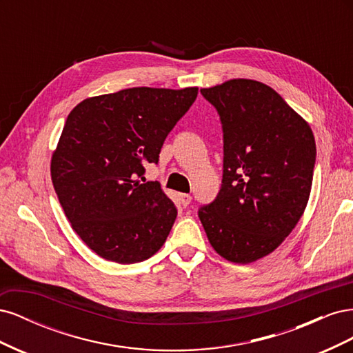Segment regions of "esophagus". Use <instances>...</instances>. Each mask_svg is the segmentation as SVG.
Listing matches in <instances>:
<instances>
[{"label": "esophagus", "instance_id": "34e87169", "mask_svg": "<svg viewBox=\"0 0 353 353\" xmlns=\"http://www.w3.org/2000/svg\"><path fill=\"white\" fill-rule=\"evenodd\" d=\"M178 197H179V203H181V205H183L184 208L188 206L190 203H191V196H190V194H179Z\"/></svg>", "mask_w": 353, "mask_h": 353}]
</instances>
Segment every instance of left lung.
<instances>
[{
	"instance_id": "left-lung-1",
	"label": "left lung",
	"mask_w": 353,
	"mask_h": 353,
	"mask_svg": "<svg viewBox=\"0 0 353 353\" xmlns=\"http://www.w3.org/2000/svg\"><path fill=\"white\" fill-rule=\"evenodd\" d=\"M200 92L221 117L223 178L199 218L219 256L252 263L279 248L303 215L314 178V132L259 81L230 79Z\"/></svg>"
}]
</instances>
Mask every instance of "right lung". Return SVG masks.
Masks as SVG:
<instances>
[{
  "mask_svg": "<svg viewBox=\"0 0 353 353\" xmlns=\"http://www.w3.org/2000/svg\"><path fill=\"white\" fill-rule=\"evenodd\" d=\"M199 88H128L85 99L51 156V179L73 231L101 258L143 262L162 248L176 209L144 165L157 163Z\"/></svg>",
  "mask_w": 353,
  "mask_h": 353,
  "instance_id": "1",
  "label": "right lung"
}]
</instances>
